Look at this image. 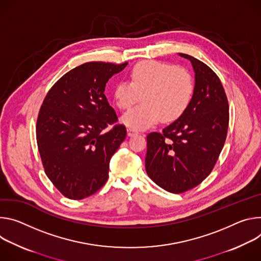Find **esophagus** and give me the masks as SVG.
<instances>
[{
  "label": "esophagus",
  "instance_id": "esophagus-1",
  "mask_svg": "<svg viewBox=\"0 0 261 261\" xmlns=\"http://www.w3.org/2000/svg\"><path fill=\"white\" fill-rule=\"evenodd\" d=\"M137 134H138V132H137V130H135L134 128H130V127H128V128H127V135H128L129 137L135 136V135H137Z\"/></svg>",
  "mask_w": 261,
  "mask_h": 261
}]
</instances>
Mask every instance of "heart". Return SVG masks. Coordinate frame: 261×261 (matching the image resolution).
<instances>
[{"mask_svg": "<svg viewBox=\"0 0 261 261\" xmlns=\"http://www.w3.org/2000/svg\"><path fill=\"white\" fill-rule=\"evenodd\" d=\"M194 79L184 67L147 60L137 63L129 82L115 86L113 99L120 110H127L141 97L143 105L125 113L121 121L134 129L148 128L160 119L173 122L188 110L194 95Z\"/></svg>", "mask_w": 261, "mask_h": 261, "instance_id": "heart-1", "label": "heart"}]
</instances>
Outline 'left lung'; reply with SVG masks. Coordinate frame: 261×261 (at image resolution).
Here are the masks:
<instances>
[{"instance_id":"obj_1","label":"left lung","mask_w":261,"mask_h":261,"mask_svg":"<svg viewBox=\"0 0 261 261\" xmlns=\"http://www.w3.org/2000/svg\"><path fill=\"white\" fill-rule=\"evenodd\" d=\"M192 101L180 118L147 136L145 168L162 189L185 193L203 181L213 171L223 149L229 123L228 99L215 71L196 58Z\"/></svg>"}]
</instances>
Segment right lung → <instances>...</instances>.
Instances as JSON below:
<instances>
[{
  "instance_id": "right-lung-1",
  "label": "right lung",
  "mask_w": 261,
  "mask_h": 261,
  "mask_svg": "<svg viewBox=\"0 0 261 261\" xmlns=\"http://www.w3.org/2000/svg\"><path fill=\"white\" fill-rule=\"evenodd\" d=\"M127 65L82 64L58 80L37 117L36 139L44 172L66 198L80 200L108 180L109 164L126 137L105 95L106 84Z\"/></svg>"
}]
</instances>
